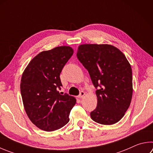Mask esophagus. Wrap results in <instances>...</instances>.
<instances>
[{"instance_id":"34e87169","label":"esophagus","mask_w":153,"mask_h":153,"mask_svg":"<svg viewBox=\"0 0 153 153\" xmlns=\"http://www.w3.org/2000/svg\"><path fill=\"white\" fill-rule=\"evenodd\" d=\"M84 95H85L84 91H80V93H79V95L78 96V98H80V99H82V98H83V97L84 96Z\"/></svg>"}]
</instances>
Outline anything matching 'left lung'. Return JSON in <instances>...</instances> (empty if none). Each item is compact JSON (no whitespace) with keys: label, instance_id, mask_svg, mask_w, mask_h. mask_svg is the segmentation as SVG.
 Instances as JSON below:
<instances>
[{"label":"left lung","instance_id":"obj_1","mask_svg":"<svg viewBox=\"0 0 153 153\" xmlns=\"http://www.w3.org/2000/svg\"><path fill=\"white\" fill-rule=\"evenodd\" d=\"M77 57L97 89V107L90 113L96 123L114 124L124 116L132 96V72L125 55L110 45H80Z\"/></svg>","mask_w":153,"mask_h":153}]
</instances>
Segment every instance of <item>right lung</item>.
<instances>
[{
	"label": "right lung",
	"mask_w": 153,
	"mask_h": 153,
	"mask_svg": "<svg viewBox=\"0 0 153 153\" xmlns=\"http://www.w3.org/2000/svg\"><path fill=\"white\" fill-rule=\"evenodd\" d=\"M74 53L70 47H57L33 58L21 77V93L25 110L30 121L45 131H53L69 121L76 104L74 97L59 91L60 74Z\"/></svg>",
	"instance_id": "obj_1"
}]
</instances>
